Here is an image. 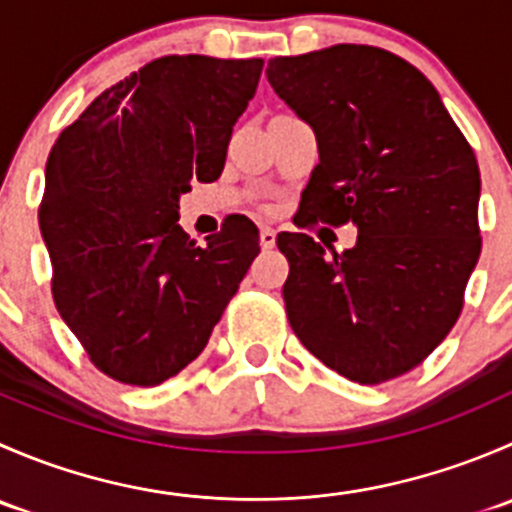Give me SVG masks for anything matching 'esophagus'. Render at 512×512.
<instances>
[{
    "mask_svg": "<svg viewBox=\"0 0 512 512\" xmlns=\"http://www.w3.org/2000/svg\"><path fill=\"white\" fill-rule=\"evenodd\" d=\"M275 242H277V232L272 230V227H262L260 230L262 250H272V247H275Z\"/></svg>",
    "mask_w": 512,
    "mask_h": 512,
    "instance_id": "esophagus-1",
    "label": "esophagus"
}]
</instances>
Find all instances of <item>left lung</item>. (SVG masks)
<instances>
[{"label":"left lung","instance_id":"1","mask_svg":"<svg viewBox=\"0 0 512 512\" xmlns=\"http://www.w3.org/2000/svg\"><path fill=\"white\" fill-rule=\"evenodd\" d=\"M275 94L314 128L319 163L302 227L352 223V250L280 232L287 319L322 364L381 384L446 339L480 257V170L431 81L391 51L337 44L267 64Z\"/></svg>","mask_w":512,"mask_h":512}]
</instances>
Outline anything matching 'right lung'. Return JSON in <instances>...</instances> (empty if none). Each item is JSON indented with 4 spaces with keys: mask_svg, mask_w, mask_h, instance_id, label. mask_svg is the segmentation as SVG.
<instances>
[{
    "mask_svg": "<svg viewBox=\"0 0 512 512\" xmlns=\"http://www.w3.org/2000/svg\"><path fill=\"white\" fill-rule=\"evenodd\" d=\"M262 59L160 56L103 91L46 160L51 294L98 371L158 386L208 344L260 252L252 220L190 240L178 200L225 168Z\"/></svg>",
    "mask_w": 512,
    "mask_h": 512,
    "instance_id": "1",
    "label": "right lung"
}]
</instances>
